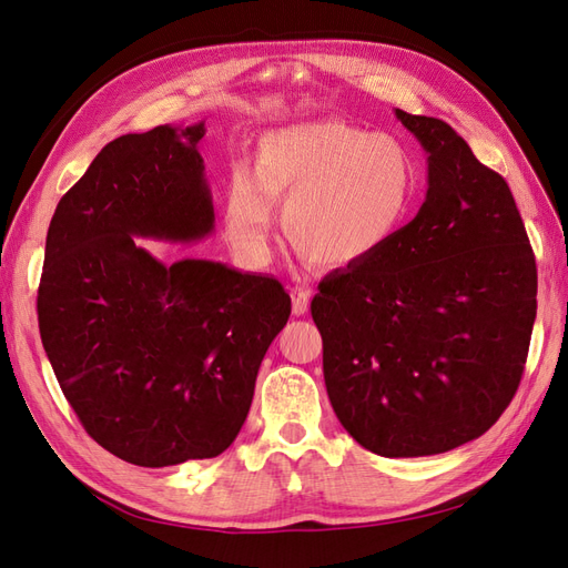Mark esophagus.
<instances>
[{
  "instance_id": "1",
  "label": "esophagus",
  "mask_w": 568,
  "mask_h": 568,
  "mask_svg": "<svg viewBox=\"0 0 568 568\" xmlns=\"http://www.w3.org/2000/svg\"><path fill=\"white\" fill-rule=\"evenodd\" d=\"M291 298H294V315H305L307 307H311V291L296 286L291 291Z\"/></svg>"
}]
</instances>
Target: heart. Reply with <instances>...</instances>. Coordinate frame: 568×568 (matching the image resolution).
<instances>
[{
    "label": "heart",
    "mask_w": 568,
    "mask_h": 568,
    "mask_svg": "<svg viewBox=\"0 0 568 568\" xmlns=\"http://www.w3.org/2000/svg\"><path fill=\"white\" fill-rule=\"evenodd\" d=\"M417 196V163L398 136L343 120L261 134L251 173L236 168L225 196L230 244L251 263L272 253V205L307 261L346 267L398 234Z\"/></svg>",
    "instance_id": "b5f03b06"
}]
</instances>
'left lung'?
I'll return each mask as SVG.
<instances>
[{
    "mask_svg": "<svg viewBox=\"0 0 568 568\" xmlns=\"http://www.w3.org/2000/svg\"><path fill=\"white\" fill-rule=\"evenodd\" d=\"M428 153L417 217L320 282L313 320L343 428L382 457L484 436L519 388L538 270L503 175L438 118L395 109Z\"/></svg>",
    "mask_w": 568,
    "mask_h": 568,
    "instance_id": "obj_1",
    "label": "left lung"
}]
</instances>
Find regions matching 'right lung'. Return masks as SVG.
Here are the masks:
<instances>
[{"instance_id": "1", "label": "right lung", "mask_w": 568, "mask_h": 568, "mask_svg": "<svg viewBox=\"0 0 568 568\" xmlns=\"http://www.w3.org/2000/svg\"><path fill=\"white\" fill-rule=\"evenodd\" d=\"M203 134L196 123L118 136L47 232L38 320L51 369L84 432L136 467L225 453L291 315L277 280L194 257L163 265L134 242L213 232Z\"/></svg>"}]
</instances>
